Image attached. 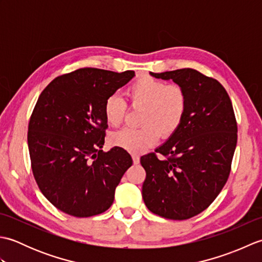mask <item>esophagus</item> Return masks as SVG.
Here are the masks:
<instances>
[{"label": "esophagus", "instance_id": "34e87169", "mask_svg": "<svg viewBox=\"0 0 262 262\" xmlns=\"http://www.w3.org/2000/svg\"><path fill=\"white\" fill-rule=\"evenodd\" d=\"M133 162H134V164L140 163V157L138 155H133Z\"/></svg>", "mask_w": 262, "mask_h": 262}]
</instances>
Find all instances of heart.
<instances>
[{
  "label": "heart",
  "mask_w": 262,
  "mask_h": 262,
  "mask_svg": "<svg viewBox=\"0 0 262 262\" xmlns=\"http://www.w3.org/2000/svg\"><path fill=\"white\" fill-rule=\"evenodd\" d=\"M133 104L144 107L143 127L117 132L111 137L116 146L132 153H142L158 142L160 133L170 136L179 128L187 111V94L177 84L143 76L128 88ZM126 102L118 94H111L103 104L104 118L113 127L119 126L126 114Z\"/></svg>",
  "instance_id": "obj_1"
}]
</instances>
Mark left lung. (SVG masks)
Instances as JSON below:
<instances>
[{
  "label": "left lung",
  "mask_w": 262,
  "mask_h": 262,
  "mask_svg": "<svg viewBox=\"0 0 262 262\" xmlns=\"http://www.w3.org/2000/svg\"><path fill=\"white\" fill-rule=\"evenodd\" d=\"M172 80L187 94L179 128L154 153L141 158L146 171L142 196L146 207L169 220H188L219 196L229 178L237 141L231 99L219 81L192 69L152 73Z\"/></svg>",
  "instance_id": "left-lung-1"
}]
</instances>
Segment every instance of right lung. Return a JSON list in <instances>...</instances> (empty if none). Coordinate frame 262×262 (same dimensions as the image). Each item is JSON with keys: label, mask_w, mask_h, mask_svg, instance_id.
I'll return each mask as SVG.
<instances>
[{"label": "right lung", "mask_w": 262, "mask_h": 262, "mask_svg": "<svg viewBox=\"0 0 262 262\" xmlns=\"http://www.w3.org/2000/svg\"><path fill=\"white\" fill-rule=\"evenodd\" d=\"M134 76L80 69L54 79L39 96L28 127L31 168L43 196L64 213L90 217L113 205L133 160L118 146L102 151L103 104Z\"/></svg>", "instance_id": "right-lung-1"}]
</instances>
